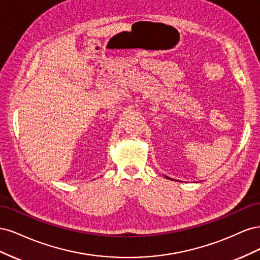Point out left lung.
<instances>
[{
  "mask_svg": "<svg viewBox=\"0 0 260 260\" xmlns=\"http://www.w3.org/2000/svg\"><path fill=\"white\" fill-rule=\"evenodd\" d=\"M167 178H168V177H167ZM168 179H170V178H168Z\"/></svg>",
  "mask_w": 260,
  "mask_h": 260,
  "instance_id": "8db88e82",
  "label": "left lung"
}]
</instances>
